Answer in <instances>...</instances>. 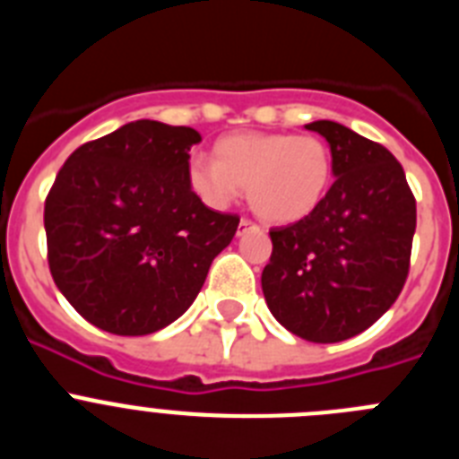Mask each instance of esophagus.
Listing matches in <instances>:
<instances>
[{"label":"esophagus","instance_id":"34e87169","mask_svg":"<svg viewBox=\"0 0 459 459\" xmlns=\"http://www.w3.org/2000/svg\"><path fill=\"white\" fill-rule=\"evenodd\" d=\"M246 230H255V222H250L248 218H241V222H238V234L246 232Z\"/></svg>","mask_w":459,"mask_h":459}]
</instances>
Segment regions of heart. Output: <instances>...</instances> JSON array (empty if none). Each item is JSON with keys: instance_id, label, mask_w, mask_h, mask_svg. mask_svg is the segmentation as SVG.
Listing matches in <instances>:
<instances>
[{"instance_id": "b5f03b06", "label": "heart", "mask_w": 459, "mask_h": 459, "mask_svg": "<svg viewBox=\"0 0 459 459\" xmlns=\"http://www.w3.org/2000/svg\"><path fill=\"white\" fill-rule=\"evenodd\" d=\"M331 174V152L319 137L237 133L216 142L213 163L193 158L188 181L213 209H227L241 188H248V202L259 218L287 225L317 209Z\"/></svg>"}]
</instances>
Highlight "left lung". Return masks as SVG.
Returning <instances> with one entry per match:
<instances>
[{
  "label": "left lung",
  "mask_w": 459,
  "mask_h": 459,
  "mask_svg": "<svg viewBox=\"0 0 459 459\" xmlns=\"http://www.w3.org/2000/svg\"><path fill=\"white\" fill-rule=\"evenodd\" d=\"M306 128L326 137L335 181L310 216L271 230L262 291L287 331L326 344L363 333L400 296L416 200L386 147L335 121Z\"/></svg>",
  "instance_id": "1"
}]
</instances>
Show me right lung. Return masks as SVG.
Instances as JSON below:
<instances>
[{
    "label": "right lung",
    "instance_id": "obj_1",
    "mask_svg": "<svg viewBox=\"0 0 459 459\" xmlns=\"http://www.w3.org/2000/svg\"><path fill=\"white\" fill-rule=\"evenodd\" d=\"M188 126L140 119L68 156L46 197L48 264L66 301L115 335L179 319L238 216L211 211L188 181Z\"/></svg>",
    "mask_w": 459,
    "mask_h": 459
}]
</instances>
